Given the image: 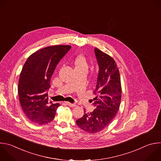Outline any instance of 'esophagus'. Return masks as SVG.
<instances>
[{"label":"esophagus","mask_w":161,"mask_h":161,"mask_svg":"<svg viewBox=\"0 0 161 161\" xmlns=\"http://www.w3.org/2000/svg\"><path fill=\"white\" fill-rule=\"evenodd\" d=\"M66 103L69 105V107H71V108H75V107H76V105L75 103H70L69 102H66Z\"/></svg>","instance_id":"esophagus-1"}]
</instances>
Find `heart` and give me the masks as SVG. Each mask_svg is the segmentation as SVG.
<instances>
[{
  "mask_svg": "<svg viewBox=\"0 0 161 161\" xmlns=\"http://www.w3.org/2000/svg\"><path fill=\"white\" fill-rule=\"evenodd\" d=\"M74 66L75 70H87L88 63L86 57L83 55H79L74 59Z\"/></svg>",
  "mask_w": 161,
  "mask_h": 161,
  "instance_id": "obj_1",
  "label": "heart"
}]
</instances>
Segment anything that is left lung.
<instances>
[{
	"instance_id": "1",
	"label": "left lung",
	"mask_w": 161,
	"mask_h": 161,
	"mask_svg": "<svg viewBox=\"0 0 161 161\" xmlns=\"http://www.w3.org/2000/svg\"><path fill=\"white\" fill-rule=\"evenodd\" d=\"M95 53L99 66L94 91L97 96L93 99L96 109L92 113L84 111V115L76 121L88 133L101 131L113 120L119 109L122 93L120 74L114 59L97 48Z\"/></svg>"
}]
</instances>
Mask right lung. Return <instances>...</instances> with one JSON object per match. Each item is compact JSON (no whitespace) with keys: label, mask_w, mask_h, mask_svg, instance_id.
<instances>
[{"label":"right lung","mask_w":161,"mask_h":161,"mask_svg":"<svg viewBox=\"0 0 161 161\" xmlns=\"http://www.w3.org/2000/svg\"><path fill=\"white\" fill-rule=\"evenodd\" d=\"M71 47L58 45L40 49L28 57L23 67L19 99L25 114L35 124H47L55 117L60 104L48 103L47 90L57 64Z\"/></svg>","instance_id":"obj_1"}]
</instances>
